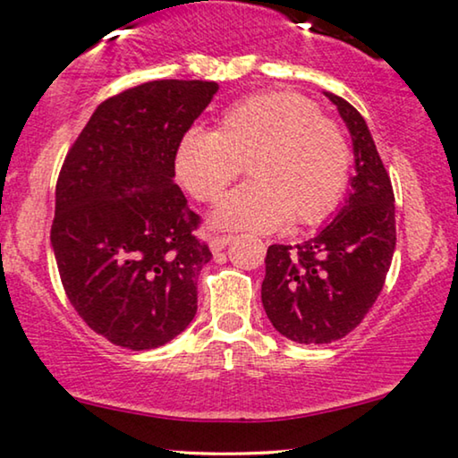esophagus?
Wrapping results in <instances>:
<instances>
[{
  "label": "esophagus",
  "instance_id": "1",
  "mask_svg": "<svg viewBox=\"0 0 458 458\" xmlns=\"http://www.w3.org/2000/svg\"><path fill=\"white\" fill-rule=\"evenodd\" d=\"M230 242H232V236H226V234H224V236H214L209 241V249L214 250V253H220V250L226 249Z\"/></svg>",
  "mask_w": 458,
  "mask_h": 458
}]
</instances>
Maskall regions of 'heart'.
<instances>
[{"label": "heart", "instance_id": "heart-1", "mask_svg": "<svg viewBox=\"0 0 458 458\" xmlns=\"http://www.w3.org/2000/svg\"><path fill=\"white\" fill-rule=\"evenodd\" d=\"M244 162L250 182L224 197L211 216L216 226H311L332 214L349 184L344 134L296 93L253 95L226 109L217 131L189 128L176 145L174 172L192 197L214 203Z\"/></svg>", "mask_w": 458, "mask_h": 458}]
</instances>
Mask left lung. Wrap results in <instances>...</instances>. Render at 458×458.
<instances>
[{
    "mask_svg": "<svg viewBox=\"0 0 458 458\" xmlns=\"http://www.w3.org/2000/svg\"><path fill=\"white\" fill-rule=\"evenodd\" d=\"M324 95L351 132L355 176L318 234L267 249L261 284L272 326L299 344H327L355 330L382 291L396 247L394 192L369 126L349 101Z\"/></svg>",
    "mask_w": 458,
    "mask_h": 458,
    "instance_id": "1",
    "label": "left lung"
}]
</instances>
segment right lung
Returning <instances> with one entry per match:
<instances>
[{
	"mask_svg": "<svg viewBox=\"0 0 458 458\" xmlns=\"http://www.w3.org/2000/svg\"><path fill=\"white\" fill-rule=\"evenodd\" d=\"M220 85L153 81L103 101L64 159L51 249L70 302L109 343L157 349L197 313L211 261L174 153Z\"/></svg>",
	"mask_w": 458,
	"mask_h": 458,
	"instance_id": "right-lung-1",
	"label": "right lung"
}]
</instances>
